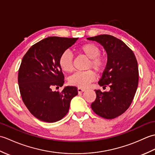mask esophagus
Listing matches in <instances>:
<instances>
[{
    "instance_id": "esophagus-1",
    "label": "esophagus",
    "mask_w": 155,
    "mask_h": 155,
    "mask_svg": "<svg viewBox=\"0 0 155 155\" xmlns=\"http://www.w3.org/2000/svg\"><path fill=\"white\" fill-rule=\"evenodd\" d=\"M78 93H83V92H84V91H85V89H83V88H78Z\"/></svg>"
}]
</instances>
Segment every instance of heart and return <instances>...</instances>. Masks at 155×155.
<instances>
[{
  "label": "heart",
  "mask_w": 155,
  "mask_h": 155,
  "mask_svg": "<svg viewBox=\"0 0 155 155\" xmlns=\"http://www.w3.org/2000/svg\"><path fill=\"white\" fill-rule=\"evenodd\" d=\"M78 50L85 57L90 59L88 68H92L95 71L99 72L103 68L104 59L102 58L99 47L93 43H87L81 46ZM73 57L68 51H65L59 58V65L64 72H71L73 70ZM95 78V75L92 71L77 72L69 78V83L79 88H87Z\"/></svg>",
  "instance_id": "obj_1"
}]
</instances>
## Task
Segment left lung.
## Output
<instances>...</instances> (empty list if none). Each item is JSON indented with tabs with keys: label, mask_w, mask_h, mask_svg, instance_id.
I'll return each mask as SVG.
<instances>
[{
	"label": "left lung",
	"mask_w": 155,
	"mask_h": 155,
	"mask_svg": "<svg viewBox=\"0 0 155 155\" xmlns=\"http://www.w3.org/2000/svg\"><path fill=\"white\" fill-rule=\"evenodd\" d=\"M104 47L107 63L98 84L110 87L108 92L94 90L97 98L91 108L100 117L113 119L126 111L132 103L138 87L139 67L135 55L119 39L108 35L87 38Z\"/></svg>",
	"instance_id": "1"
}]
</instances>
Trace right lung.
Masks as SVG:
<instances>
[{
	"instance_id": "right-lung-1",
	"label": "right lung",
	"mask_w": 155,
	"mask_h": 155,
	"mask_svg": "<svg viewBox=\"0 0 155 155\" xmlns=\"http://www.w3.org/2000/svg\"><path fill=\"white\" fill-rule=\"evenodd\" d=\"M78 39L46 38L32 46L22 58L18 77L20 93L28 110L39 120H60L68 112L72 98L78 94L77 88L72 86L64 87L61 93L52 91L53 87L64 84L59 58Z\"/></svg>"
}]
</instances>
